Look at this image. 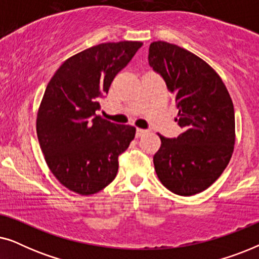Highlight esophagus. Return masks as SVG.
Segmentation results:
<instances>
[{
	"mask_svg": "<svg viewBox=\"0 0 259 259\" xmlns=\"http://www.w3.org/2000/svg\"><path fill=\"white\" fill-rule=\"evenodd\" d=\"M146 133H147V131H146V130L137 128V131H136V137H137V138H140V137L145 136V134H146Z\"/></svg>",
	"mask_w": 259,
	"mask_h": 259,
	"instance_id": "1",
	"label": "esophagus"
}]
</instances>
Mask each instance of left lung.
Here are the masks:
<instances>
[{
  "instance_id": "obj_1",
  "label": "left lung",
  "mask_w": 259,
  "mask_h": 259,
  "mask_svg": "<svg viewBox=\"0 0 259 259\" xmlns=\"http://www.w3.org/2000/svg\"><path fill=\"white\" fill-rule=\"evenodd\" d=\"M148 63L165 80L179 109L184 132L175 139L159 134L154 169L166 189L189 197L203 192L228 166L235 147V109L224 82L212 67L186 49L152 42Z\"/></svg>"
}]
</instances>
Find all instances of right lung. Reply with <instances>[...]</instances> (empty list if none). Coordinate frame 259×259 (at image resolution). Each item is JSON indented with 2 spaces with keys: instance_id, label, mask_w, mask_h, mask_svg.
<instances>
[{
  "instance_id": "obj_1",
  "label": "right lung",
  "mask_w": 259,
  "mask_h": 259,
  "mask_svg": "<svg viewBox=\"0 0 259 259\" xmlns=\"http://www.w3.org/2000/svg\"><path fill=\"white\" fill-rule=\"evenodd\" d=\"M143 42H107L67 59L49 81L37 111L36 132L55 178L81 196L105 189L118 173V157L136 127L95 114L99 100Z\"/></svg>"
}]
</instances>
